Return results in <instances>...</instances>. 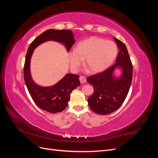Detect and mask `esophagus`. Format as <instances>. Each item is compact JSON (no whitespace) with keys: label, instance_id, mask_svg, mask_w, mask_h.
I'll list each match as a JSON object with an SVG mask.
<instances>
[{"label":"esophagus","instance_id":"esophagus-1","mask_svg":"<svg viewBox=\"0 0 158 158\" xmlns=\"http://www.w3.org/2000/svg\"><path fill=\"white\" fill-rule=\"evenodd\" d=\"M79 80H80V82L81 84H84V83H85V82H86V78H85L83 76H80Z\"/></svg>","mask_w":158,"mask_h":158}]
</instances>
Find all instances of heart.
<instances>
[{
    "instance_id": "heart-1",
    "label": "heart",
    "mask_w": 158,
    "mask_h": 158,
    "mask_svg": "<svg viewBox=\"0 0 158 158\" xmlns=\"http://www.w3.org/2000/svg\"><path fill=\"white\" fill-rule=\"evenodd\" d=\"M117 47L114 42L101 37H91L79 42L76 49L68 52L71 70L76 72L85 59L84 65L91 73H99L107 69L115 59Z\"/></svg>"
}]
</instances>
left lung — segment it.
Returning <instances> with one entry per match:
<instances>
[{"mask_svg": "<svg viewBox=\"0 0 158 158\" xmlns=\"http://www.w3.org/2000/svg\"><path fill=\"white\" fill-rule=\"evenodd\" d=\"M119 52L116 63L102 73L92 75L87 82L94 87V94L88 99V105L94 112L107 114L115 111L126 99L132 80V64L126 45L113 37ZM116 69L121 74L114 75Z\"/></svg>", "mask_w": 158, "mask_h": 158, "instance_id": "obj_1", "label": "left lung"}]
</instances>
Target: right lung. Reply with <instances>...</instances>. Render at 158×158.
<instances>
[{
	"label": "right lung",
	"mask_w": 158,
	"mask_h": 158,
	"mask_svg": "<svg viewBox=\"0 0 158 158\" xmlns=\"http://www.w3.org/2000/svg\"><path fill=\"white\" fill-rule=\"evenodd\" d=\"M48 41L60 43L66 51H70L75 43L74 34L69 30H47L32 41L26 56L23 77L27 88L37 106L47 112L56 113L63 111L68 106L70 95L80 85V76L74 74H66L56 84L44 87L33 81L30 72L31 58L37 47Z\"/></svg>",
	"instance_id": "obj_1"
}]
</instances>
